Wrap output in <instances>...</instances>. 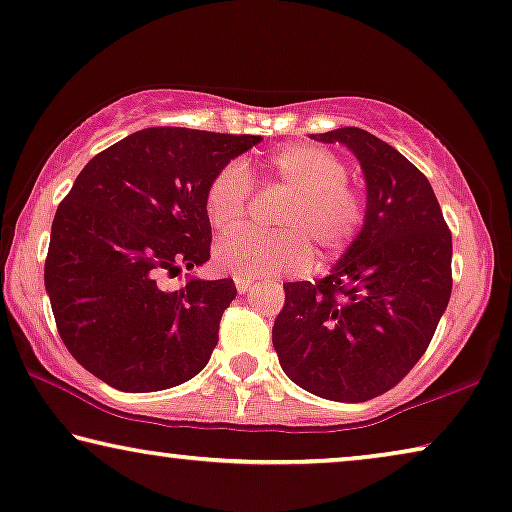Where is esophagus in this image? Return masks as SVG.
<instances>
[{
    "mask_svg": "<svg viewBox=\"0 0 512 512\" xmlns=\"http://www.w3.org/2000/svg\"><path fill=\"white\" fill-rule=\"evenodd\" d=\"M234 285H236V290H239V294H246V292H250V287H253V280L236 276L234 278Z\"/></svg>",
    "mask_w": 512,
    "mask_h": 512,
    "instance_id": "34e87169",
    "label": "esophagus"
}]
</instances>
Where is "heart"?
Segmentation results:
<instances>
[{
    "mask_svg": "<svg viewBox=\"0 0 512 512\" xmlns=\"http://www.w3.org/2000/svg\"><path fill=\"white\" fill-rule=\"evenodd\" d=\"M271 181L285 185L292 197L278 211L283 232H241L215 246L218 269L241 278L306 271L313 248L322 259H334L355 241L364 225V201L345 183V164L331 150L311 143L287 146L266 162ZM250 171L243 160L218 169L206 187V215L220 234L236 232L248 215Z\"/></svg>",
    "mask_w": 512,
    "mask_h": 512,
    "instance_id": "heart-1",
    "label": "heart"
}]
</instances>
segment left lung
Masks as SVG:
<instances>
[{
  "label": "left lung",
  "mask_w": 512,
  "mask_h": 512,
  "mask_svg": "<svg viewBox=\"0 0 512 512\" xmlns=\"http://www.w3.org/2000/svg\"><path fill=\"white\" fill-rule=\"evenodd\" d=\"M362 164V232L318 283H285L273 348L299 387L359 403L403 380L429 348L452 292V234L427 176L359 127L311 134Z\"/></svg>",
  "instance_id": "obj_1"
}]
</instances>
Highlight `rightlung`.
Masks as SVG:
<instances>
[{
    "label": "right lung",
    "mask_w": 512,
    "mask_h": 512,
    "mask_svg": "<svg viewBox=\"0 0 512 512\" xmlns=\"http://www.w3.org/2000/svg\"><path fill=\"white\" fill-rule=\"evenodd\" d=\"M262 136L148 127L92 157L57 206L43 283L74 359L122 392L169 390L218 345L232 278L167 290L211 259L206 187Z\"/></svg>",
    "instance_id": "right-lung-1"
}]
</instances>
